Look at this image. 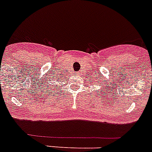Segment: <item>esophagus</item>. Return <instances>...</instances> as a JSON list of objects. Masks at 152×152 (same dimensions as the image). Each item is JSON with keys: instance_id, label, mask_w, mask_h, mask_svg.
Instances as JSON below:
<instances>
[{"instance_id": "1", "label": "esophagus", "mask_w": 152, "mask_h": 152, "mask_svg": "<svg viewBox=\"0 0 152 152\" xmlns=\"http://www.w3.org/2000/svg\"><path fill=\"white\" fill-rule=\"evenodd\" d=\"M76 76H80V72H76Z\"/></svg>"}]
</instances>
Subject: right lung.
Wrapping results in <instances>:
<instances>
[{
	"instance_id": "1",
	"label": "right lung",
	"mask_w": 152,
	"mask_h": 152,
	"mask_svg": "<svg viewBox=\"0 0 152 152\" xmlns=\"http://www.w3.org/2000/svg\"><path fill=\"white\" fill-rule=\"evenodd\" d=\"M51 80H51V78L49 77V79H48V81H47V83H48V87L52 88V86H54L55 87V86H53V84H52V82H50ZM52 81H53V80H52Z\"/></svg>"
}]
</instances>
